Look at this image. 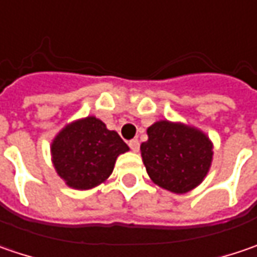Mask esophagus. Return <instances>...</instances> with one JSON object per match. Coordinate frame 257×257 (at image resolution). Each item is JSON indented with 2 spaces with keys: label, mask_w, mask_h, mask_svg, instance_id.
I'll list each match as a JSON object with an SVG mask.
<instances>
[{
  "label": "esophagus",
  "mask_w": 257,
  "mask_h": 257,
  "mask_svg": "<svg viewBox=\"0 0 257 257\" xmlns=\"http://www.w3.org/2000/svg\"><path fill=\"white\" fill-rule=\"evenodd\" d=\"M129 148L134 151V152H138L140 151V141L138 140H131L128 142Z\"/></svg>",
  "instance_id": "obj_1"
}]
</instances>
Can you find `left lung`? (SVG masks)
Segmentation results:
<instances>
[{"label":"left lung","instance_id":"1","mask_svg":"<svg viewBox=\"0 0 257 257\" xmlns=\"http://www.w3.org/2000/svg\"><path fill=\"white\" fill-rule=\"evenodd\" d=\"M141 154L155 184L183 194L204 180L213 158V147L197 129L160 120L148 128V141L142 142Z\"/></svg>","mask_w":257,"mask_h":257}]
</instances>
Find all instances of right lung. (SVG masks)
I'll use <instances>...</instances> for the list:
<instances>
[{
  "instance_id": "right-lung-1",
  "label": "right lung",
  "mask_w": 257,
  "mask_h": 257,
  "mask_svg": "<svg viewBox=\"0 0 257 257\" xmlns=\"http://www.w3.org/2000/svg\"><path fill=\"white\" fill-rule=\"evenodd\" d=\"M128 145L115 131L95 116L73 122L51 144L53 164L66 184L89 190L103 183L113 171L117 155Z\"/></svg>"
}]
</instances>
